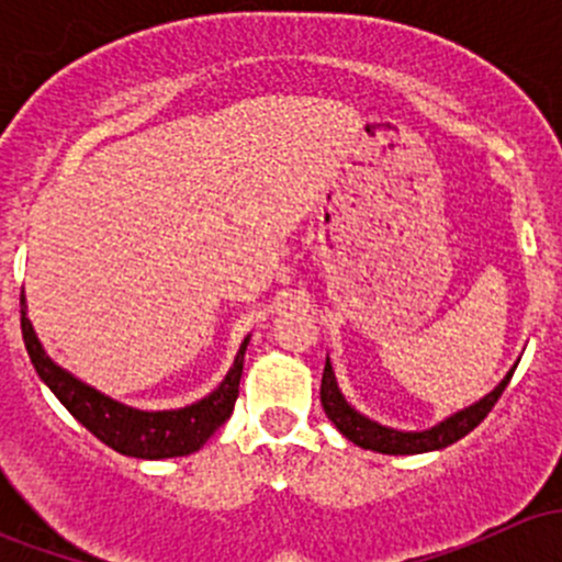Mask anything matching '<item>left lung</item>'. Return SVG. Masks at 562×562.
<instances>
[{"label": "left lung", "instance_id": "8db88e82", "mask_svg": "<svg viewBox=\"0 0 562 562\" xmlns=\"http://www.w3.org/2000/svg\"><path fill=\"white\" fill-rule=\"evenodd\" d=\"M514 372H508L503 378V383L492 394H486L484 400L475 402V405L464 407V411L454 413L451 418H446L443 424L432 429H424V432H400V429L381 427V424L370 422L367 416L356 413L353 407L345 402V396L339 394L337 381H334V370L326 361L323 367V381H321V405L326 411L328 422L350 440L359 449L378 451V454H424V451H438L446 449V446L457 443L459 438H464L468 432H473L490 411L495 407V402L501 400V394L506 391L508 381H512Z\"/></svg>", "mask_w": 562, "mask_h": 562}]
</instances>
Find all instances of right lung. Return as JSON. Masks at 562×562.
<instances>
[{
	"mask_svg": "<svg viewBox=\"0 0 562 562\" xmlns=\"http://www.w3.org/2000/svg\"><path fill=\"white\" fill-rule=\"evenodd\" d=\"M21 334H24L26 353H30L32 364H35L37 375L48 383L56 400L89 429L98 440L111 446L113 451L138 459H166V457H184L201 449L220 427L231 418L239 396L241 370H245V350L247 339L241 342L239 356H236L234 367L220 383L217 391L206 396V400L195 402L181 411H160L146 413L135 411V407L113 402L100 391L89 389L87 383L76 381L70 372L56 367L54 361L45 356L43 345L37 342L35 328H32L30 317L24 310V293H21Z\"/></svg>",
	"mask_w": 562,
	"mask_h": 562,
	"instance_id": "add662e5",
	"label": "right lung"
}]
</instances>
